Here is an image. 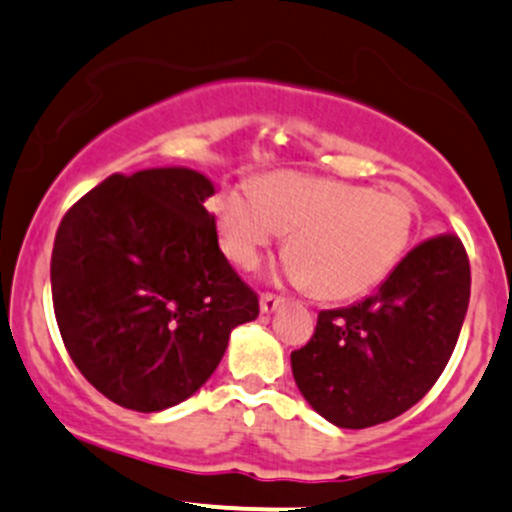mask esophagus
Segmentation results:
<instances>
[{"label":"esophagus","instance_id":"obj_1","mask_svg":"<svg viewBox=\"0 0 512 512\" xmlns=\"http://www.w3.org/2000/svg\"><path fill=\"white\" fill-rule=\"evenodd\" d=\"M282 304H284V299L277 297V294L267 292V294H262V297H260V309L265 311V314H272V311L279 309Z\"/></svg>","mask_w":512,"mask_h":512}]
</instances>
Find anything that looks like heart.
Returning a JSON list of instances; mask_svg holds the SVG:
<instances>
[{
  "label": "heart",
  "instance_id": "1",
  "mask_svg": "<svg viewBox=\"0 0 512 512\" xmlns=\"http://www.w3.org/2000/svg\"><path fill=\"white\" fill-rule=\"evenodd\" d=\"M213 218L223 252L242 270L289 233L287 277L319 299L341 301L390 277L410 247L417 211L405 193L284 171L260 188H223Z\"/></svg>",
  "mask_w": 512,
  "mask_h": 512
}]
</instances>
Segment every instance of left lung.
I'll list each match as a JSON object with an SVG mask.
<instances>
[{"label": "left lung", "instance_id": "left-lung-1", "mask_svg": "<svg viewBox=\"0 0 512 512\" xmlns=\"http://www.w3.org/2000/svg\"><path fill=\"white\" fill-rule=\"evenodd\" d=\"M471 297L464 242L439 233L412 247L373 297L326 309L292 353L301 395L343 429L390 422L444 373Z\"/></svg>", "mask_w": 512, "mask_h": 512}]
</instances>
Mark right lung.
<instances>
[{
    "instance_id": "1",
    "label": "right lung",
    "mask_w": 512,
    "mask_h": 512,
    "mask_svg": "<svg viewBox=\"0 0 512 512\" xmlns=\"http://www.w3.org/2000/svg\"><path fill=\"white\" fill-rule=\"evenodd\" d=\"M191 169L112 174L68 208L51 255V294L66 351L107 400L159 412L218 368L230 331L260 299L218 245Z\"/></svg>"
}]
</instances>
